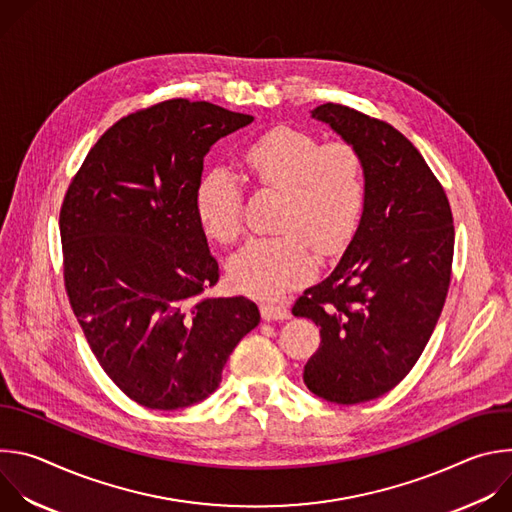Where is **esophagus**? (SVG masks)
Instances as JSON below:
<instances>
[{
  "label": "esophagus",
  "instance_id": "esophagus-1",
  "mask_svg": "<svg viewBox=\"0 0 512 512\" xmlns=\"http://www.w3.org/2000/svg\"><path fill=\"white\" fill-rule=\"evenodd\" d=\"M261 316L267 322H277V320H289L291 312L285 306L277 304H261Z\"/></svg>",
  "mask_w": 512,
  "mask_h": 512
}]
</instances>
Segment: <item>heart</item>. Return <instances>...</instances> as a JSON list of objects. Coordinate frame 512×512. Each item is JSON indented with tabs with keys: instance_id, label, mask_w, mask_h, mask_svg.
Returning a JSON list of instances; mask_svg holds the SVG:
<instances>
[{
	"instance_id": "b5f03b06",
	"label": "heart",
	"mask_w": 512,
	"mask_h": 512,
	"mask_svg": "<svg viewBox=\"0 0 512 512\" xmlns=\"http://www.w3.org/2000/svg\"><path fill=\"white\" fill-rule=\"evenodd\" d=\"M247 174L265 190L283 194L275 229L229 259V277L245 294L269 298L314 273V255L340 251L352 237L364 202V166L348 141L320 143L310 133L279 127L243 154ZM204 233L229 245L243 233L241 188L231 172H206L194 196Z\"/></svg>"
}]
</instances>
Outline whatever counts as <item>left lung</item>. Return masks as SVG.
<instances>
[{
    "label": "left lung",
    "instance_id": "1",
    "mask_svg": "<svg viewBox=\"0 0 512 512\" xmlns=\"http://www.w3.org/2000/svg\"><path fill=\"white\" fill-rule=\"evenodd\" d=\"M312 117L358 150L364 202L338 265L291 314L320 326L306 387L354 405L391 391L421 356L448 296L454 221L442 184L395 127L334 103Z\"/></svg>",
    "mask_w": 512,
    "mask_h": 512
}]
</instances>
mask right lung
<instances>
[{
    "label": "right lung",
    "instance_id": "right-lung-1",
    "mask_svg": "<svg viewBox=\"0 0 512 512\" xmlns=\"http://www.w3.org/2000/svg\"><path fill=\"white\" fill-rule=\"evenodd\" d=\"M253 123L172 99L123 117L95 143L60 210L66 294L109 379L135 403L204 401L261 320L243 298H202L218 281L194 196L212 145Z\"/></svg>",
    "mask_w": 512,
    "mask_h": 512
}]
</instances>
